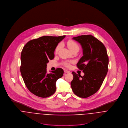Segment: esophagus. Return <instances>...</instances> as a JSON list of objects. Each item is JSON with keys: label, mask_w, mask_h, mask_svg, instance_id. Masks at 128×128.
<instances>
[{"label": "esophagus", "mask_w": 128, "mask_h": 128, "mask_svg": "<svg viewBox=\"0 0 128 128\" xmlns=\"http://www.w3.org/2000/svg\"><path fill=\"white\" fill-rule=\"evenodd\" d=\"M64 73H70V72L67 70H64Z\"/></svg>", "instance_id": "34e87169"}]
</instances>
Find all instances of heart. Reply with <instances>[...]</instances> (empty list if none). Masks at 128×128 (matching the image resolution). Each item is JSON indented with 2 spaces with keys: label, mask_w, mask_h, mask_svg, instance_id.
I'll return each instance as SVG.
<instances>
[{
  "label": "heart",
  "mask_w": 128,
  "mask_h": 128,
  "mask_svg": "<svg viewBox=\"0 0 128 128\" xmlns=\"http://www.w3.org/2000/svg\"><path fill=\"white\" fill-rule=\"evenodd\" d=\"M67 45H68V48L72 51L73 50L76 49H79V46L78 44L75 41L72 40H69L68 41ZM61 47H62V44L61 43H59L58 44V45L56 46V47L55 48V53H58V52L60 49ZM70 63H71L70 62H64V64L66 67L69 68L70 66Z\"/></svg>",
  "instance_id": "heart-1"
}]
</instances>
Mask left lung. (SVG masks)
Listing matches in <instances>:
<instances>
[{
    "instance_id": "8db88e82",
    "label": "left lung",
    "mask_w": 128,
    "mask_h": 128,
    "mask_svg": "<svg viewBox=\"0 0 128 128\" xmlns=\"http://www.w3.org/2000/svg\"><path fill=\"white\" fill-rule=\"evenodd\" d=\"M73 39L80 43L83 49V56L76 65L84 75L73 72L71 87L76 96L86 98L100 88L108 72L109 58L104 44L92 36L83 35Z\"/></svg>"
}]
</instances>
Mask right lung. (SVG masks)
Listing matches in <instances>:
<instances>
[{
    "label": "right lung",
    "instance_id": "obj_1",
    "mask_svg": "<svg viewBox=\"0 0 128 128\" xmlns=\"http://www.w3.org/2000/svg\"><path fill=\"white\" fill-rule=\"evenodd\" d=\"M66 36H43L29 41L24 46L20 55V71L28 90L37 96L47 98L56 91V82L64 74V70L57 68L47 73V64L54 58L58 43Z\"/></svg>",
    "mask_w": 128,
    "mask_h": 128
}]
</instances>
